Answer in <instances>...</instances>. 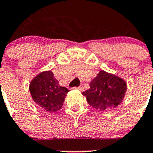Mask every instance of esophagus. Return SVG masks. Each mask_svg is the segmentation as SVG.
I'll return each instance as SVG.
<instances>
[{"instance_id": "1", "label": "esophagus", "mask_w": 153, "mask_h": 153, "mask_svg": "<svg viewBox=\"0 0 153 153\" xmlns=\"http://www.w3.org/2000/svg\"><path fill=\"white\" fill-rule=\"evenodd\" d=\"M74 89H78V90H79V91H83V89H84V88L82 86H80V87H78V88H74Z\"/></svg>"}]
</instances>
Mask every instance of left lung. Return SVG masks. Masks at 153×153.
<instances>
[{
  "instance_id": "left-lung-1",
  "label": "left lung",
  "mask_w": 153,
  "mask_h": 153,
  "mask_svg": "<svg viewBox=\"0 0 153 153\" xmlns=\"http://www.w3.org/2000/svg\"><path fill=\"white\" fill-rule=\"evenodd\" d=\"M127 83L123 78L100 71L90 83V89L82 93L87 102L97 110L104 111L119 105L125 98Z\"/></svg>"
}]
</instances>
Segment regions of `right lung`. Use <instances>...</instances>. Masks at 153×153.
<instances>
[{
    "instance_id": "obj_1",
    "label": "right lung",
    "mask_w": 153,
    "mask_h": 153,
    "mask_svg": "<svg viewBox=\"0 0 153 153\" xmlns=\"http://www.w3.org/2000/svg\"><path fill=\"white\" fill-rule=\"evenodd\" d=\"M29 91L34 102L44 111L56 112L62 108L68 90L61 87L52 71H44L31 80Z\"/></svg>"
}]
</instances>
